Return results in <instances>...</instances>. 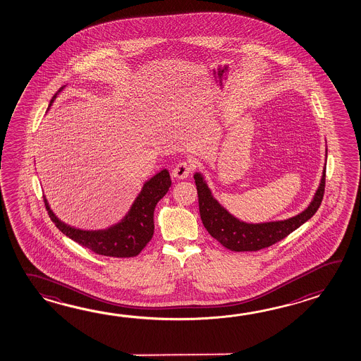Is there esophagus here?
<instances>
[{"label":"esophagus","instance_id":"obj_1","mask_svg":"<svg viewBox=\"0 0 361 361\" xmlns=\"http://www.w3.org/2000/svg\"><path fill=\"white\" fill-rule=\"evenodd\" d=\"M192 173V166L188 162H180L172 169V176L177 180H184Z\"/></svg>","mask_w":361,"mask_h":361}]
</instances>
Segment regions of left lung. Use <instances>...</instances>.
Masks as SVG:
<instances>
[{
  "mask_svg": "<svg viewBox=\"0 0 361 361\" xmlns=\"http://www.w3.org/2000/svg\"><path fill=\"white\" fill-rule=\"evenodd\" d=\"M326 153L328 152L325 149V158ZM325 166L326 164H324L320 184L309 206L287 220L266 222H247L230 214L214 197V192L207 184L204 175L198 171L194 173V180L198 190L199 212L202 222L211 236H214L216 240H219L228 250L253 252L270 247L284 239L317 214V208L323 200Z\"/></svg>",
  "mask_w": 361,
  "mask_h": 361,
  "instance_id": "1",
  "label": "left lung"
}]
</instances>
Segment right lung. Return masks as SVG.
Listing matches in <instances>:
<instances>
[{"label": "right lung", "mask_w": 361, "mask_h": 361, "mask_svg": "<svg viewBox=\"0 0 361 361\" xmlns=\"http://www.w3.org/2000/svg\"><path fill=\"white\" fill-rule=\"evenodd\" d=\"M66 86L54 95L49 108L56 96ZM171 186L169 169H163L154 176L147 180L140 192L133 200L128 212L109 228L100 230H83L74 228L59 220L52 212L47 199L44 197V206L55 226L64 235L71 238L75 243L108 257H135L144 250L154 234V209L158 202L167 194Z\"/></svg>", "instance_id": "obj_1"}]
</instances>
